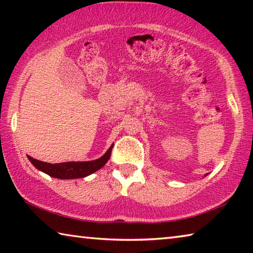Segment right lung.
<instances>
[{"mask_svg": "<svg viewBox=\"0 0 253 253\" xmlns=\"http://www.w3.org/2000/svg\"><path fill=\"white\" fill-rule=\"evenodd\" d=\"M114 145H111L108 151L105 153L104 156L95 161L88 162H67L59 163V164H49V163L40 162L38 160H33L30 157L32 164L36 168L50 176L60 178V179H72V178H81L85 177L88 175L95 173L96 170L100 169L107 162H108L111 149Z\"/></svg>", "mask_w": 253, "mask_h": 253, "instance_id": "add662e5", "label": "right lung"}]
</instances>
